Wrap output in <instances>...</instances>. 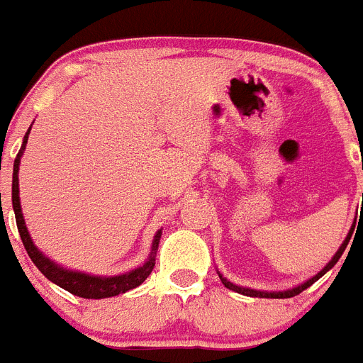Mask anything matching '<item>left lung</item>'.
<instances>
[{
    "instance_id": "1",
    "label": "left lung",
    "mask_w": 363,
    "mask_h": 363,
    "mask_svg": "<svg viewBox=\"0 0 363 363\" xmlns=\"http://www.w3.org/2000/svg\"><path fill=\"white\" fill-rule=\"evenodd\" d=\"M352 229H354V228H352ZM350 235H352V231L349 233V237L345 238V242L341 244V248L337 250V253H335L334 257H332V261H330V263L326 264V267L323 268V270H320L319 274H317V276H313V278L308 279L306 284L298 285V287L291 289V291H284V293H264V291H253V289H246V287H238V285H233L231 281H228V279H223L222 276H220V279H222V284L225 285V287H228V289H231V291H237V293L246 294V296H253V298H291V296H296V294H300V293H302V291H306V289H308L309 285H313L315 281H317V279L320 278V276H325V274L328 272L330 268L334 267V264L337 263V261H340V257H341V255H343L345 248H347V244H349Z\"/></svg>"
}]
</instances>
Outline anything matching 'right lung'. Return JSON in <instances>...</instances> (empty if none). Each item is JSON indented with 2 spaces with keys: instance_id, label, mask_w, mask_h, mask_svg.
I'll list each match as a JSON object with an SVG mask.
<instances>
[{
  "instance_id": "1",
  "label": "right lung",
  "mask_w": 363,
  "mask_h": 363,
  "mask_svg": "<svg viewBox=\"0 0 363 363\" xmlns=\"http://www.w3.org/2000/svg\"><path fill=\"white\" fill-rule=\"evenodd\" d=\"M31 130V128H29ZM28 134L23 135V143L22 149L16 155V160H14V172H13V208H14V216H16V225H18L20 238H22L23 248L28 252V255L31 257V261L35 263V267L40 270V272L50 279L54 281L55 285L63 287L65 291L76 294V296H82V298H110V296H115V294L126 293L130 289L138 287L147 279V276L152 272L155 268V255L156 250H158V242H160L162 231L156 233L155 242H152V252L151 257L147 261L143 267L135 268L132 272L123 274V276H113V278H100V276H89V274H82V272H72V270H65V268H59L57 264L52 263L50 259H46L43 253L38 252L33 246V240L29 237L28 228L23 223L22 216V208H20V199H18V166H20V156H22L23 149H26V143H28Z\"/></svg>"
}]
</instances>
